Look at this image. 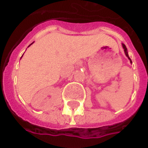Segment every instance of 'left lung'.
I'll return each mask as SVG.
<instances>
[{
  "mask_svg": "<svg viewBox=\"0 0 148 148\" xmlns=\"http://www.w3.org/2000/svg\"><path fill=\"white\" fill-rule=\"evenodd\" d=\"M122 47H123V49H124V51H125V54H126V56H127V58L130 60V62H132V60H131V58L129 57V56H128V52H127V47H126V46L124 45V44H122Z\"/></svg>",
  "mask_w": 148,
  "mask_h": 148,
  "instance_id": "obj_1",
  "label": "left lung"
}]
</instances>
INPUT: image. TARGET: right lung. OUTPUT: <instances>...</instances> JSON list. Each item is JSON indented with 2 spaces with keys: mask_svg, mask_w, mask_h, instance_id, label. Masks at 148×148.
Segmentation results:
<instances>
[{
  "mask_svg": "<svg viewBox=\"0 0 148 148\" xmlns=\"http://www.w3.org/2000/svg\"><path fill=\"white\" fill-rule=\"evenodd\" d=\"M32 44H31V45H32Z\"/></svg>",
  "mask_w": 148,
  "mask_h": 148,
  "instance_id": "add662e5",
  "label": "right lung"
}]
</instances>
